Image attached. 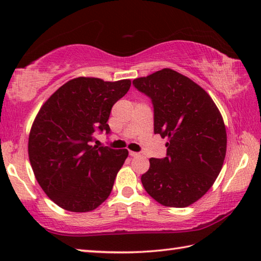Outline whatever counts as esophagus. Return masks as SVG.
I'll use <instances>...</instances> for the list:
<instances>
[{"instance_id": "esophagus-1", "label": "esophagus", "mask_w": 261, "mask_h": 261, "mask_svg": "<svg viewBox=\"0 0 261 261\" xmlns=\"http://www.w3.org/2000/svg\"><path fill=\"white\" fill-rule=\"evenodd\" d=\"M129 154H130L131 156H134V158H135V156H139V155H140L139 153H137V152H132V151H130V152H129Z\"/></svg>"}]
</instances>
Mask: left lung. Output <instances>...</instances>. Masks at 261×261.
<instances>
[{"mask_svg": "<svg viewBox=\"0 0 261 261\" xmlns=\"http://www.w3.org/2000/svg\"><path fill=\"white\" fill-rule=\"evenodd\" d=\"M154 109V134L167 137V155L149 159L141 176L158 202L187 207L204 196L218 177L227 149L222 116L205 90L171 69L132 82Z\"/></svg>", "mask_w": 261, "mask_h": 261, "instance_id": "8db88e82", "label": "left lung"}]
</instances>
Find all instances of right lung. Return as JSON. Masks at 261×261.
<instances>
[{"mask_svg": "<svg viewBox=\"0 0 261 261\" xmlns=\"http://www.w3.org/2000/svg\"><path fill=\"white\" fill-rule=\"evenodd\" d=\"M131 82L79 77L62 85L33 122L29 158L38 183L70 212H90L107 199L127 149L92 145L96 132L110 134L113 106Z\"/></svg>", "mask_w": 261, "mask_h": 261, "instance_id": "1", "label": "right lung"}]
</instances>
